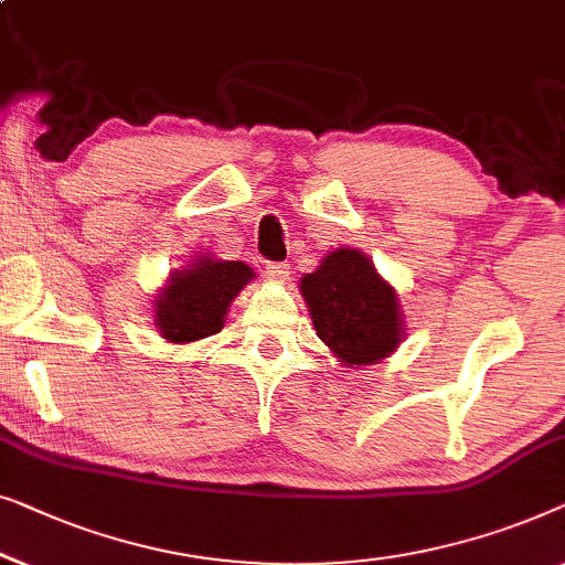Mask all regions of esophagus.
I'll return each instance as SVG.
<instances>
[{"label": "esophagus", "instance_id": "34e87169", "mask_svg": "<svg viewBox=\"0 0 565 565\" xmlns=\"http://www.w3.org/2000/svg\"><path fill=\"white\" fill-rule=\"evenodd\" d=\"M266 274H268V279H274V281H286L289 279L291 268H289V264H266Z\"/></svg>", "mask_w": 565, "mask_h": 565}]
</instances>
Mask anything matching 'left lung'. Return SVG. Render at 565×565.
<instances>
[{"label": "left lung", "mask_w": 565, "mask_h": 565, "mask_svg": "<svg viewBox=\"0 0 565 565\" xmlns=\"http://www.w3.org/2000/svg\"><path fill=\"white\" fill-rule=\"evenodd\" d=\"M299 291L317 338L348 369L388 359L407 335L399 294L359 248L330 250Z\"/></svg>", "instance_id": "1"}]
</instances>
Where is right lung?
Listing matches in <instances>:
<instances>
[{
    "label": "right lung",
    "mask_w": 565,
    "mask_h": 565,
    "mask_svg": "<svg viewBox=\"0 0 565 565\" xmlns=\"http://www.w3.org/2000/svg\"><path fill=\"white\" fill-rule=\"evenodd\" d=\"M256 279L243 260H222L214 253H196L192 264L177 268L153 299V320L163 340L186 345L225 328L233 299Z\"/></svg>",
    "instance_id": "right-lung-1"
}]
</instances>
